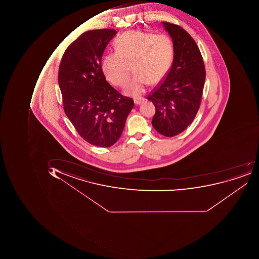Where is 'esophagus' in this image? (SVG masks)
I'll use <instances>...</instances> for the list:
<instances>
[{
    "label": "esophagus",
    "instance_id": "34e87169",
    "mask_svg": "<svg viewBox=\"0 0 259 259\" xmlns=\"http://www.w3.org/2000/svg\"><path fill=\"white\" fill-rule=\"evenodd\" d=\"M143 99L141 98H135L134 99V102H135V104L136 105H139V104H141V103L143 102Z\"/></svg>",
    "mask_w": 259,
    "mask_h": 259
}]
</instances>
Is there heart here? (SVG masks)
<instances>
[{"label":"heart","instance_id":"b5f03b06","mask_svg":"<svg viewBox=\"0 0 259 259\" xmlns=\"http://www.w3.org/2000/svg\"><path fill=\"white\" fill-rule=\"evenodd\" d=\"M116 52L106 54L102 69L106 78L117 87L125 85L131 66L135 74L126 87L127 95L144 93L149 83L159 82L170 66L172 41L165 34L140 31L124 32L116 39Z\"/></svg>","mask_w":259,"mask_h":259}]
</instances>
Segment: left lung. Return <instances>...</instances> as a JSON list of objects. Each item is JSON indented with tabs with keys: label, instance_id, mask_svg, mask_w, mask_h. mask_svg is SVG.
<instances>
[{
	"label": "left lung",
	"instance_id": "8db88e82",
	"mask_svg": "<svg viewBox=\"0 0 259 259\" xmlns=\"http://www.w3.org/2000/svg\"><path fill=\"white\" fill-rule=\"evenodd\" d=\"M174 42V61L164 81L148 100L156 113L152 124L159 134L174 137L192 123L201 104L205 81L204 61L191 35L181 26L162 22Z\"/></svg>",
	"mask_w": 259,
	"mask_h": 259
}]
</instances>
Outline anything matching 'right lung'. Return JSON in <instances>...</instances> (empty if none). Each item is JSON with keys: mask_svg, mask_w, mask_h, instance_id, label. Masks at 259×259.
<instances>
[{"mask_svg": "<svg viewBox=\"0 0 259 259\" xmlns=\"http://www.w3.org/2000/svg\"><path fill=\"white\" fill-rule=\"evenodd\" d=\"M115 29L87 31L64 51L58 84L67 117L84 140L110 147L121 136L133 99L112 87L102 70L103 51Z\"/></svg>", "mask_w": 259, "mask_h": 259, "instance_id": "add662e5", "label": "right lung"}]
</instances>
